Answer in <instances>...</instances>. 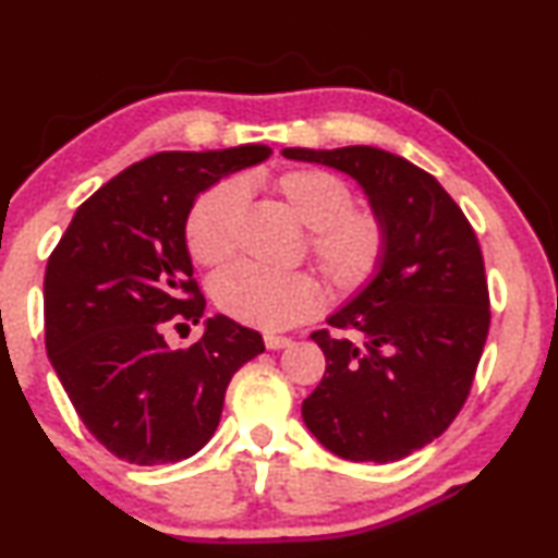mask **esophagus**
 <instances>
[{
	"instance_id": "1",
	"label": "esophagus",
	"mask_w": 558,
	"mask_h": 558,
	"mask_svg": "<svg viewBox=\"0 0 558 558\" xmlns=\"http://www.w3.org/2000/svg\"><path fill=\"white\" fill-rule=\"evenodd\" d=\"M264 342H266V348H269V350H281V348L292 345V338H284V335L266 332V335H264Z\"/></svg>"
}]
</instances>
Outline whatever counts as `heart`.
Segmentation results:
<instances>
[{"label": "heart", "instance_id": "1", "mask_svg": "<svg viewBox=\"0 0 558 558\" xmlns=\"http://www.w3.org/2000/svg\"><path fill=\"white\" fill-rule=\"evenodd\" d=\"M269 190L307 228L304 246L332 294L353 296L380 271L388 248L386 220L373 208H355L353 190L338 174L317 167H296L269 180ZM246 190L223 180L197 197L185 223L190 256L218 266L239 246ZM213 300L228 317L264 330H284L315 315L323 300L310 274H271L254 266H233L213 279Z\"/></svg>", "mask_w": 558, "mask_h": 558}]
</instances>
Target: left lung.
Returning a JSON list of instances; mask_svg holds the SVG:
<instances>
[{
    "mask_svg": "<svg viewBox=\"0 0 558 558\" xmlns=\"http://www.w3.org/2000/svg\"><path fill=\"white\" fill-rule=\"evenodd\" d=\"M350 174L386 220L380 271L312 332L327 368L302 401L323 447L350 462H396L429 445L468 401L490 330L483 251L445 187L378 147L281 149ZM345 331H353L348 339Z\"/></svg>",
    "mask_w": 558,
    "mask_h": 558,
    "instance_id": "8db88e82",
    "label": "left lung"
}]
</instances>
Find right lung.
Here are the masks:
<instances>
[{
	"instance_id": "1",
	"label": "right lung",
	"mask_w": 558,
	"mask_h": 558,
	"mask_svg": "<svg viewBox=\"0 0 558 558\" xmlns=\"http://www.w3.org/2000/svg\"><path fill=\"white\" fill-rule=\"evenodd\" d=\"M264 144L159 151L98 187L45 269V348L86 429L132 464H167L208 445L233 373L264 340L231 317L172 350L165 327L197 325L185 223L197 193L264 162Z\"/></svg>"
}]
</instances>
